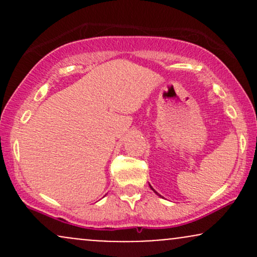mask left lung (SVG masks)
Listing matches in <instances>:
<instances>
[{
	"mask_svg": "<svg viewBox=\"0 0 257 257\" xmlns=\"http://www.w3.org/2000/svg\"><path fill=\"white\" fill-rule=\"evenodd\" d=\"M150 187H151V186H150ZM152 188V187H151ZM152 190H153V188H152ZM153 191H155V190H153ZM155 192H156V191H155ZM156 193H157V192H156ZM158 194V193H157ZM158 196H159V194H158Z\"/></svg>",
	"mask_w": 257,
	"mask_h": 257,
	"instance_id": "8db88e82",
	"label": "left lung"
}]
</instances>
